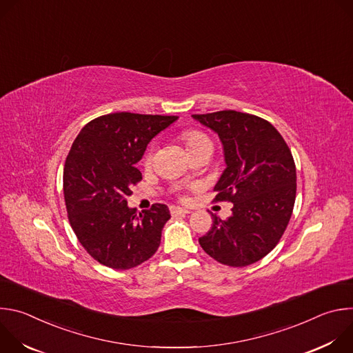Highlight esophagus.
<instances>
[{"mask_svg":"<svg viewBox=\"0 0 353 353\" xmlns=\"http://www.w3.org/2000/svg\"><path fill=\"white\" fill-rule=\"evenodd\" d=\"M170 212H172V215H173V216H177V215H188V214H191V211H190V210H187V208H181V207H172V208H170Z\"/></svg>","mask_w":353,"mask_h":353,"instance_id":"obj_1","label":"esophagus"}]
</instances>
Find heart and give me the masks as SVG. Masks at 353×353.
<instances>
[{
    "instance_id": "obj_1",
    "label": "heart",
    "mask_w": 353,
    "mask_h": 353,
    "mask_svg": "<svg viewBox=\"0 0 353 353\" xmlns=\"http://www.w3.org/2000/svg\"><path fill=\"white\" fill-rule=\"evenodd\" d=\"M183 139H184V142H185V145H187V148H188V150L190 149H192V148H195L196 145H199V143H203V142H207V141H210L203 132H199V131H194V130H191V131H185L184 134H183ZM150 159H152V152H148V155H146V163H149L150 162Z\"/></svg>"
}]
</instances>
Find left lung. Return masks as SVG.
I'll return each mask as SVG.
<instances>
[{"label": "left lung", "mask_w": 353, "mask_h": 353, "mask_svg": "<svg viewBox=\"0 0 353 353\" xmlns=\"http://www.w3.org/2000/svg\"><path fill=\"white\" fill-rule=\"evenodd\" d=\"M191 117L222 142L226 169L214 187L215 199L233 203L232 216L212 215V228L198 241L223 265L254 264L278 244L292 216L296 166L290 149L271 123L253 114L223 110Z\"/></svg>", "instance_id": "8db88e82"}]
</instances>
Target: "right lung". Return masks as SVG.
<instances>
[{
    "label": "right lung",
    "instance_id": "add662e5",
    "mask_svg": "<svg viewBox=\"0 0 353 353\" xmlns=\"http://www.w3.org/2000/svg\"><path fill=\"white\" fill-rule=\"evenodd\" d=\"M177 116L112 113L88 123L64 165L68 219L79 243L100 264L130 270L152 257L170 219L165 204L137 214L127 205L142 180L137 163L148 143Z\"/></svg>",
    "mask_w": 353,
    "mask_h": 353
}]
</instances>
